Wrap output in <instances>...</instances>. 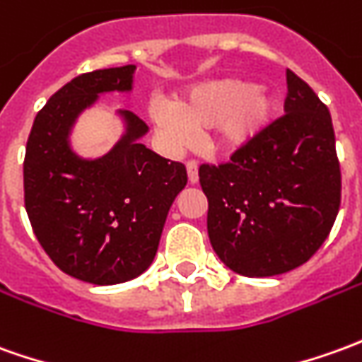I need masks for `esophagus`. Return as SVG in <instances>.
Masks as SVG:
<instances>
[{
	"label": "esophagus",
	"mask_w": 362,
	"mask_h": 362,
	"mask_svg": "<svg viewBox=\"0 0 362 362\" xmlns=\"http://www.w3.org/2000/svg\"><path fill=\"white\" fill-rule=\"evenodd\" d=\"M186 170H188V180L192 184H196L198 182V163L196 160H188L186 163Z\"/></svg>",
	"instance_id": "34e87169"
}]
</instances>
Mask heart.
<instances>
[{
	"instance_id": "heart-1",
	"label": "heart",
	"mask_w": 362,
	"mask_h": 362,
	"mask_svg": "<svg viewBox=\"0 0 362 362\" xmlns=\"http://www.w3.org/2000/svg\"><path fill=\"white\" fill-rule=\"evenodd\" d=\"M276 110L274 95L239 78H219L192 88L176 102L153 103L151 117L173 146L188 145L194 133L209 129L216 148L233 151L251 143Z\"/></svg>"
}]
</instances>
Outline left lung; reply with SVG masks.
I'll return each instance as SVG.
<instances>
[{"label":"left lung","mask_w":362,"mask_h":362,"mask_svg":"<svg viewBox=\"0 0 362 362\" xmlns=\"http://www.w3.org/2000/svg\"><path fill=\"white\" fill-rule=\"evenodd\" d=\"M284 115L229 163L199 164L207 235L237 274L262 278L298 269L327 239L341 206V168L327 105L286 70Z\"/></svg>","instance_id":"8db88e82"}]
</instances>
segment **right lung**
I'll return each instance as SVG.
<instances>
[{"mask_svg": "<svg viewBox=\"0 0 362 362\" xmlns=\"http://www.w3.org/2000/svg\"><path fill=\"white\" fill-rule=\"evenodd\" d=\"M135 66L76 76L37 113L23 163L25 209L50 260L70 276L107 286L148 269L164 221L186 182V166L137 139L145 121L125 111L129 131L110 155L82 160L70 153L68 129L98 93L125 92Z\"/></svg>", "mask_w": 362, "mask_h": 362, "instance_id": "right-lung-1", "label": "right lung"}]
</instances>
